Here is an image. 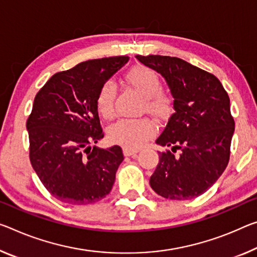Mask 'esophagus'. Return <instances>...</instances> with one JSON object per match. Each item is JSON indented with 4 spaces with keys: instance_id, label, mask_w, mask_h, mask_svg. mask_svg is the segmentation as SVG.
Wrapping results in <instances>:
<instances>
[{
    "instance_id": "1",
    "label": "esophagus",
    "mask_w": 257,
    "mask_h": 257,
    "mask_svg": "<svg viewBox=\"0 0 257 257\" xmlns=\"http://www.w3.org/2000/svg\"><path fill=\"white\" fill-rule=\"evenodd\" d=\"M137 149H129V148H123V154L125 157H132V156H135V154L138 153Z\"/></svg>"
}]
</instances>
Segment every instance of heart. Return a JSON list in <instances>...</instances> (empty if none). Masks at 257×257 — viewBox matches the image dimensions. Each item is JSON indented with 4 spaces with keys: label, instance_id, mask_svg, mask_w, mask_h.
<instances>
[{
    "label": "heart",
    "instance_id": "b5f03b06",
    "mask_svg": "<svg viewBox=\"0 0 257 257\" xmlns=\"http://www.w3.org/2000/svg\"><path fill=\"white\" fill-rule=\"evenodd\" d=\"M127 82L145 97V109L158 119L168 116L172 108L170 97L161 90L160 77L144 65L133 67L127 75ZM116 88L112 81L105 82L97 95L96 105L101 116L109 119L114 114ZM156 133L153 122L149 119H122L108 128V138L113 143L133 149L143 145Z\"/></svg>",
    "mask_w": 257,
    "mask_h": 257
}]
</instances>
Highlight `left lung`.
<instances>
[{"instance_id":"left-lung-1","label":"left lung","mask_w":257,"mask_h":257,"mask_svg":"<svg viewBox=\"0 0 257 257\" xmlns=\"http://www.w3.org/2000/svg\"><path fill=\"white\" fill-rule=\"evenodd\" d=\"M166 80L175 112L156 143L159 154L150 185L161 197L189 200L205 193L225 170L234 120L230 98L216 76L181 58L136 56ZM176 150L180 155H174Z\"/></svg>"}]
</instances>
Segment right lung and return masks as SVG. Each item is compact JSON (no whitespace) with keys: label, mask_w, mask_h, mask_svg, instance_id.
Segmentation results:
<instances>
[{"label":"right lung","mask_w":257,"mask_h":257,"mask_svg":"<svg viewBox=\"0 0 257 257\" xmlns=\"http://www.w3.org/2000/svg\"><path fill=\"white\" fill-rule=\"evenodd\" d=\"M128 56L87 60L56 73L36 93L26 128L35 173L56 199L89 205L106 197L123 153L93 146L104 137L96 99L99 89L128 63Z\"/></svg>","instance_id":"right-lung-1"}]
</instances>
